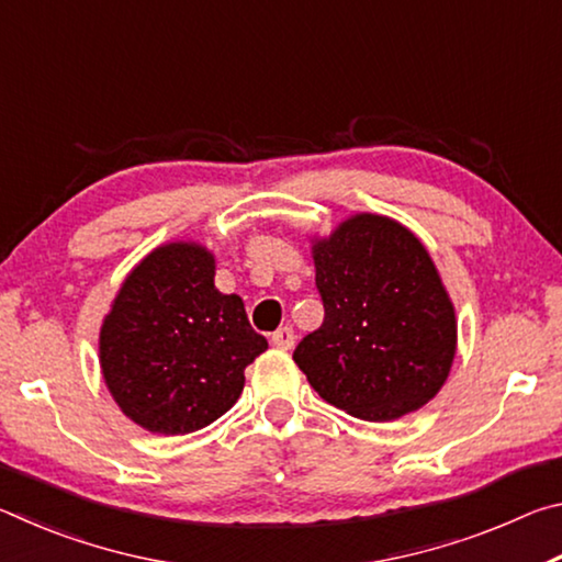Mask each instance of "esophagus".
<instances>
[{
  "label": "esophagus",
  "instance_id": "esophagus-1",
  "mask_svg": "<svg viewBox=\"0 0 562 562\" xmlns=\"http://www.w3.org/2000/svg\"><path fill=\"white\" fill-rule=\"evenodd\" d=\"M272 345L278 349H292L294 347V329L292 327H280L278 331H272Z\"/></svg>",
  "mask_w": 562,
  "mask_h": 562
}]
</instances>
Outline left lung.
I'll use <instances>...</instances> for the list:
<instances>
[{"instance_id": "1", "label": "left lung", "mask_w": 562, "mask_h": 562, "mask_svg": "<svg viewBox=\"0 0 562 562\" xmlns=\"http://www.w3.org/2000/svg\"><path fill=\"white\" fill-rule=\"evenodd\" d=\"M325 322L292 359L327 404L394 422L439 394L456 357V312L422 240L359 213L312 245Z\"/></svg>"}]
</instances>
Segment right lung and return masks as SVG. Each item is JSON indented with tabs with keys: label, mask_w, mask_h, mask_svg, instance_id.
Returning <instances> with one entry per match:
<instances>
[{
	"label": "right lung",
	"mask_w": 562,
	"mask_h": 562,
	"mask_svg": "<svg viewBox=\"0 0 562 562\" xmlns=\"http://www.w3.org/2000/svg\"><path fill=\"white\" fill-rule=\"evenodd\" d=\"M268 349L237 294L215 288V258L198 243H168L123 280L99 337L113 402L154 434L203 429L231 408L245 367Z\"/></svg>",
	"instance_id": "obj_1"
}]
</instances>
